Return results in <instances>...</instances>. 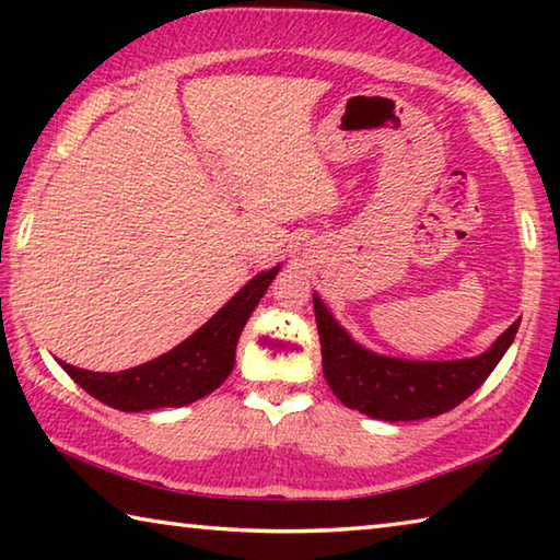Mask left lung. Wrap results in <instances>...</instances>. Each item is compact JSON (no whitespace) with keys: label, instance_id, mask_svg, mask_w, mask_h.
<instances>
[{"label":"left lung","instance_id":"obj_1","mask_svg":"<svg viewBox=\"0 0 560 560\" xmlns=\"http://www.w3.org/2000/svg\"><path fill=\"white\" fill-rule=\"evenodd\" d=\"M314 311L328 387L350 410L387 422L424 420L467 400L504 358L518 330L516 320L477 358L432 363L377 355L358 346L316 293Z\"/></svg>","mask_w":560,"mask_h":560}]
</instances>
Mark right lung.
<instances>
[{"label":"right lung","mask_w":560,"mask_h":560,"mask_svg":"<svg viewBox=\"0 0 560 560\" xmlns=\"http://www.w3.org/2000/svg\"><path fill=\"white\" fill-rule=\"evenodd\" d=\"M279 267L261 271L183 343L150 363L120 373H91L61 363L83 390L122 412L183 407L217 390L234 368L236 340Z\"/></svg>","instance_id":"right-lung-1"}]
</instances>
